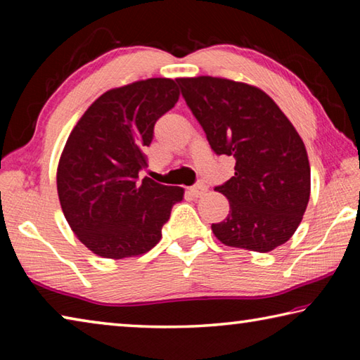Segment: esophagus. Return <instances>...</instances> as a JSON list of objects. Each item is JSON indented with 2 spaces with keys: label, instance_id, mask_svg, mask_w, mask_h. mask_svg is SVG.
I'll return each instance as SVG.
<instances>
[{
  "label": "esophagus",
  "instance_id": "34e87169",
  "mask_svg": "<svg viewBox=\"0 0 360 360\" xmlns=\"http://www.w3.org/2000/svg\"><path fill=\"white\" fill-rule=\"evenodd\" d=\"M188 192H191L193 197H202V195L206 192V187L203 184H195L188 188Z\"/></svg>",
  "mask_w": 360,
  "mask_h": 360
}]
</instances>
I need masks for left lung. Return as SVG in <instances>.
<instances>
[{"instance_id": "8db88e82", "label": "left lung", "mask_w": 360, "mask_h": 360, "mask_svg": "<svg viewBox=\"0 0 360 360\" xmlns=\"http://www.w3.org/2000/svg\"><path fill=\"white\" fill-rule=\"evenodd\" d=\"M181 94L217 155L235 157V176L214 191L230 203L212 224L225 246L268 252L284 245L307 210L311 173L304 144L265 92L230 79H178Z\"/></svg>"}]
</instances>
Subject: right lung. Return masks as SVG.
<instances>
[{"instance_id": "add662e5", "label": "right lung", "mask_w": 360, "mask_h": 360, "mask_svg": "<svg viewBox=\"0 0 360 360\" xmlns=\"http://www.w3.org/2000/svg\"><path fill=\"white\" fill-rule=\"evenodd\" d=\"M178 100V84L167 77L108 90L68 136L57 169L60 205L79 241L100 257L150 251L184 197L182 187L138 182L155 122Z\"/></svg>"}]
</instances>
